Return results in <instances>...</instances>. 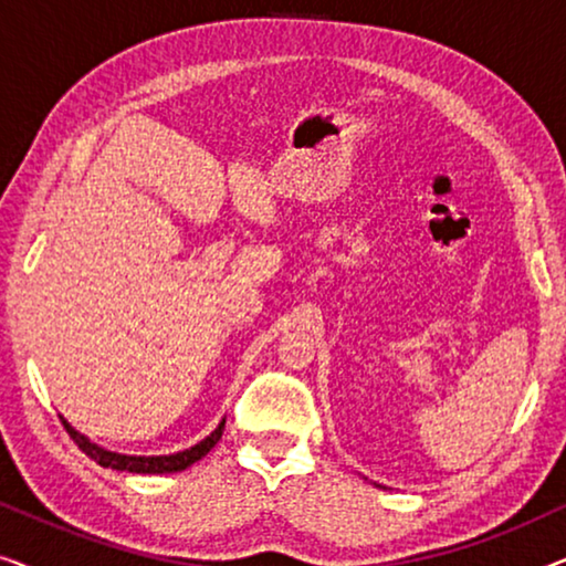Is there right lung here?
I'll return each instance as SVG.
<instances>
[{
    "label": "right lung",
    "instance_id": "add662e5",
    "mask_svg": "<svg viewBox=\"0 0 566 566\" xmlns=\"http://www.w3.org/2000/svg\"><path fill=\"white\" fill-rule=\"evenodd\" d=\"M61 422H64V428L69 436H72L74 443L80 446L92 461H97L99 467L115 469V471H130V474H175V471L192 467V463L203 459V455L211 451L216 443H219L223 424H227V417H223V420L219 422V428H216L208 438L200 440V443L185 448V451L169 453V455H128V453L107 451V448L92 443V440L87 436H82L80 430H74L72 424L64 420V417H61Z\"/></svg>",
    "mask_w": 566,
    "mask_h": 566
}]
</instances>
